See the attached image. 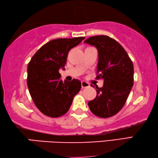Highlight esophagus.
Masks as SVG:
<instances>
[{
  "instance_id": "1",
  "label": "esophagus",
  "mask_w": 158,
  "mask_h": 158,
  "mask_svg": "<svg viewBox=\"0 0 158 158\" xmlns=\"http://www.w3.org/2000/svg\"><path fill=\"white\" fill-rule=\"evenodd\" d=\"M81 86L82 88H85V87H89V84L88 82H85V81H82L81 82Z\"/></svg>"
}]
</instances>
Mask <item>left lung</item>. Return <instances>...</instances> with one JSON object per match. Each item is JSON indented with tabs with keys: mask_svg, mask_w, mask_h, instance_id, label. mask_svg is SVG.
I'll use <instances>...</instances> for the list:
<instances>
[{
	"mask_svg": "<svg viewBox=\"0 0 158 158\" xmlns=\"http://www.w3.org/2000/svg\"><path fill=\"white\" fill-rule=\"evenodd\" d=\"M84 43L97 49V77L103 80V87H96V98L88 102L89 108L99 117H111L122 109L133 87L132 61L120 44L107 35L92 36Z\"/></svg>",
	"mask_w": 158,
	"mask_h": 158,
	"instance_id": "1",
	"label": "left lung"
}]
</instances>
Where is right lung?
Wrapping results in <instances>:
<instances>
[{
  "instance_id": "obj_1",
  "label": "right lung",
  "mask_w": 158,
  "mask_h": 158,
  "mask_svg": "<svg viewBox=\"0 0 158 158\" xmlns=\"http://www.w3.org/2000/svg\"><path fill=\"white\" fill-rule=\"evenodd\" d=\"M84 39L77 37L51 40L36 52L28 63V91L36 107L44 115L57 118L65 114L75 95L81 90V81L73 79L63 82L59 71L65 70L69 50Z\"/></svg>"
}]
</instances>
